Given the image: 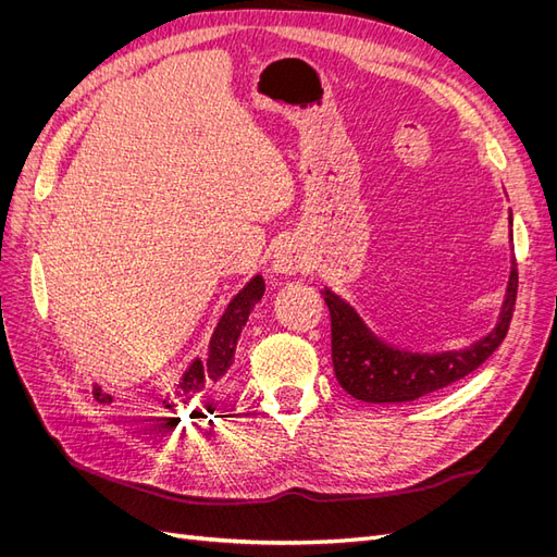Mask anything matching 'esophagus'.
Returning a JSON list of instances; mask_svg holds the SVG:
<instances>
[{"instance_id": "esophagus-1", "label": "esophagus", "mask_w": 557, "mask_h": 557, "mask_svg": "<svg viewBox=\"0 0 557 557\" xmlns=\"http://www.w3.org/2000/svg\"><path fill=\"white\" fill-rule=\"evenodd\" d=\"M305 264H307L305 256H301V252L293 244H283L274 256V272L276 274H297L305 269Z\"/></svg>"}]
</instances>
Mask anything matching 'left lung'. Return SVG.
<instances>
[{"mask_svg": "<svg viewBox=\"0 0 557 557\" xmlns=\"http://www.w3.org/2000/svg\"><path fill=\"white\" fill-rule=\"evenodd\" d=\"M511 223V218H509ZM513 239V237H511ZM518 293V264L511 260L507 299L497 325L465 350L409 352L383 344L367 330L362 318L332 290H323L332 320V364L344 391L362 401H413L465 379L493 356L509 332Z\"/></svg>", "mask_w": 557, "mask_h": 557, "instance_id": "obj_1", "label": "left lung"}]
</instances>
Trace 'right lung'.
I'll use <instances>...</instances> for the list:
<instances>
[{
	"mask_svg": "<svg viewBox=\"0 0 557 557\" xmlns=\"http://www.w3.org/2000/svg\"><path fill=\"white\" fill-rule=\"evenodd\" d=\"M262 295H264V281H262V276H256V278H250L246 283V288L239 290V295L230 301L227 311L223 313L221 323H218V327H215V332L211 336L209 360L201 362L197 358L188 367V372H185L170 387V393L162 397V409L174 411L176 407H183V404L199 401L201 397L207 395V391H209L213 383H218V381L225 376V372H227L232 360H234V350H237L239 334H242V330L246 325V320H248L252 307L258 305V301L262 299ZM92 395H95V399L99 404H111L113 401V397L107 395L99 385L92 387ZM170 420H176V423H178L181 418H170Z\"/></svg>",
	"mask_w": 557,
	"mask_h": 557,
	"instance_id": "1",
	"label": "right lung"
}]
</instances>
